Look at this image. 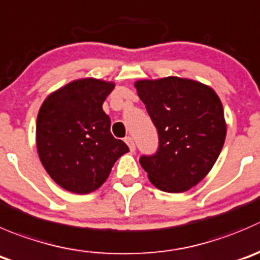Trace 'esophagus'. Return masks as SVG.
Listing matches in <instances>:
<instances>
[{"label":"esophagus","mask_w":260,"mask_h":260,"mask_svg":"<svg viewBox=\"0 0 260 260\" xmlns=\"http://www.w3.org/2000/svg\"><path fill=\"white\" fill-rule=\"evenodd\" d=\"M124 141H125V143H127V145H128V147H129V150L132 151V152H135L136 145H135V141H133V138L128 136V137L124 138Z\"/></svg>","instance_id":"esophagus-1"}]
</instances>
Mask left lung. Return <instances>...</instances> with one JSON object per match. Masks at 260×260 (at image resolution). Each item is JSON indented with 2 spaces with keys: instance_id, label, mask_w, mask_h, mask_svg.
Listing matches in <instances>:
<instances>
[{
  "instance_id": "obj_1",
  "label": "left lung",
  "mask_w": 260,
  "mask_h": 260,
  "mask_svg": "<svg viewBox=\"0 0 260 260\" xmlns=\"http://www.w3.org/2000/svg\"><path fill=\"white\" fill-rule=\"evenodd\" d=\"M158 135V148L141 156L151 183L162 191L183 193L212 169L226 137L223 108L215 90L170 76L135 84Z\"/></svg>"
}]
</instances>
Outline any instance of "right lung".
I'll return each instance as SVG.
<instances>
[{"label":"right lung","mask_w":260,"mask_h":260,"mask_svg":"<svg viewBox=\"0 0 260 260\" xmlns=\"http://www.w3.org/2000/svg\"><path fill=\"white\" fill-rule=\"evenodd\" d=\"M113 82L81 79L52 92L37 118L38 155L50 178L66 190L87 194L109 176L115 161L129 151L110 133L103 103Z\"/></svg>","instance_id":"add662e5"}]
</instances>
